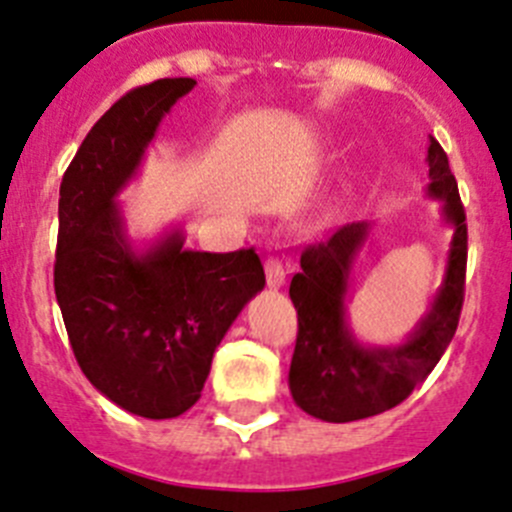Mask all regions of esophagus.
<instances>
[{"instance_id": "esophagus-1", "label": "esophagus", "mask_w": 512, "mask_h": 512, "mask_svg": "<svg viewBox=\"0 0 512 512\" xmlns=\"http://www.w3.org/2000/svg\"><path fill=\"white\" fill-rule=\"evenodd\" d=\"M265 278L270 288H283L285 285V265L280 257H267L265 260Z\"/></svg>"}]
</instances>
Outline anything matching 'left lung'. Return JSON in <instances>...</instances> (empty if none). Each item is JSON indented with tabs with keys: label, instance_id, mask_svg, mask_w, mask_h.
Returning a JSON list of instances; mask_svg holds the SVG:
<instances>
[{
	"label": "left lung",
	"instance_id": "8db88e82",
	"mask_svg": "<svg viewBox=\"0 0 512 512\" xmlns=\"http://www.w3.org/2000/svg\"><path fill=\"white\" fill-rule=\"evenodd\" d=\"M428 196L441 201L451 227L449 257L441 288L405 342L370 347L347 321L349 275L372 232L370 222L336 229L329 239L301 252V273L290 280L298 311L296 352L288 385L298 408L329 423L377 416L403 403L446 352L459 324L467 273V214L444 147L428 142Z\"/></svg>",
	"mask_w": 512,
	"mask_h": 512
}]
</instances>
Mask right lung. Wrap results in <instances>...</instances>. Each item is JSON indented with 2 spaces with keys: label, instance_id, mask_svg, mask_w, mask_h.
<instances>
[{
  "label": "right lung",
  "instance_id": "add662e5",
  "mask_svg": "<svg viewBox=\"0 0 512 512\" xmlns=\"http://www.w3.org/2000/svg\"><path fill=\"white\" fill-rule=\"evenodd\" d=\"M193 78L137 86L91 127L58 199L55 298L76 362L104 398L176 418L201 398L214 349L265 288L252 250H186L181 229L137 250L117 206L158 124Z\"/></svg>",
  "mask_w": 512,
  "mask_h": 512
}]
</instances>
